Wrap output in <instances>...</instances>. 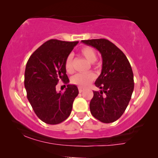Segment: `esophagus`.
Listing matches in <instances>:
<instances>
[{"instance_id":"obj_1","label":"esophagus","mask_w":158,"mask_h":158,"mask_svg":"<svg viewBox=\"0 0 158 158\" xmlns=\"http://www.w3.org/2000/svg\"><path fill=\"white\" fill-rule=\"evenodd\" d=\"M78 89H79V92H82L85 89V88H84V87H82V86H79L78 87Z\"/></svg>"}]
</instances>
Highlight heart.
<instances>
[{"label": "heart", "instance_id": "1", "mask_svg": "<svg viewBox=\"0 0 158 158\" xmlns=\"http://www.w3.org/2000/svg\"><path fill=\"white\" fill-rule=\"evenodd\" d=\"M80 54L86 59L89 63H94L97 60V53L95 49L91 47H84L80 49ZM65 69L68 73H73L74 71L73 63V56L69 55L66 57L64 63ZM95 79V76L93 73H78L71 78V82L79 86H87L90 82Z\"/></svg>", "mask_w": 158, "mask_h": 158}]
</instances>
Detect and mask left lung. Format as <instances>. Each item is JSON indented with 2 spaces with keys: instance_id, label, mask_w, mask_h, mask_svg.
<instances>
[{
  "instance_id": "obj_1",
  "label": "left lung",
  "mask_w": 158,
  "mask_h": 158,
  "mask_svg": "<svg viewBox=\"0 0 158 158\" xmlns=\"http://www.w3.org/2000/svg\"><path fill=\"white\" fill-rule=\"evenodd\" d=\"M97 49L102 57V69L95 82L100 92L93 91L89 104L91 114L103 123L115 122L123 114L134 90V75L126 56L106 39L82 40Z\"/></svg>"
}]
</instances>
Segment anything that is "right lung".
I'll return each instance as SVG.
<instances>
[{
    "label": "right lung",
    "instance_id": "right-lung-1",
    "mask_svg": "<svg viewBox=\"0 0 158 158\" xmlns=\"http://www.w3.org/2000/svg\"><path fill=\"white\" fill-rule=\"evenodd\" d=\"M77 44L49 40L33 52L27 63L24 86L27 99L37 117L49 125L60 124L69 117L79 94L77 86L69 84L64 93L55 90L60 81L69 83L65 60Z\"/></svg>",
    "mask_w": 158,
    "mask_h": 158
}]
</instances>
